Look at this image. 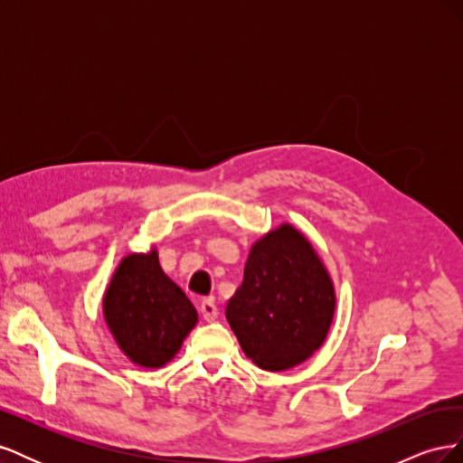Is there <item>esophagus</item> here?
I'll use <instances>...</instances> for the list:
<instances>
[{
  "instance_id": "1",
  "label": "esophagus",
  "mask_w": 463,
  "mask_h": 463,
  "mask_svg": "<svg viewBox=\"0 0 463 463\" xmlns=\"http://www.w3.org/2000/svg\"><path fill=\"white\" fill-rule=\"evenodd\" d=\"M201 313H203L204 320H208V322L216 320V318H218V307H216L214 299H203V303H201Z\"/></svg>"
}]
</instances>
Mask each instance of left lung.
<instances>
[{
	"label": "left lung",
	"instance_id": "1",
	"mask_svg": "<svg viewBox=\"0 0 463 463\" xmlns=\"http://www.w3.org/2000/svg\"><path fill=\"white\" fill-rule=\"evenodd\" d=\"M334 307L325 266L311 243L286 223L250 249L226 317L249 359L266 371H286L325 342Z\"/></svg>",
	"mask_w": 463,
	"mask_h": 463
}]
</instances>
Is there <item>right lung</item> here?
Listing matches in <instances>:
<instances>
[{
    "label": "right lung",
    "instance_id": "1",
    "mask_svg": "<svg viewBox=\"0 0 463 463\" xmlns=\"http://www.w3.org/2000/svg\"><path fill=\"white\" fill-rule=\"evenodd\" d=\"M104 313L119 347L146 369L165 365L197 325V311L164 274L156 250L121 260L106 291Z\"/></svg>",
    "mask_w": 463,
    "mask_h": 463
}]
</instances>
